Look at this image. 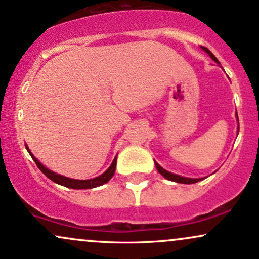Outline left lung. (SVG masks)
<instances>
[{"label":"left lung","instance_id":"obj_1","mask_svg":"<svg viewBox=\"0 0 259 259\" xmlns=\"http://www.w3.org/2000/svg\"><path fill=\"white\" fill-rule=\"evenodd\" d=\"M201 48H202V51H205L208 55H210L211 59H212L213 61H216L217 64L220 65V61L217 60V58L214 57L212 53L208 51L206 47H201ZM236 117H238V114H236ZM238 124H239V119H238ZM238 134H239V126H238ZM155 167H157V170L159 171L160 175H163L165 179L170 180V181H174V182H177V183H185V185H192V183H197V182H199V181L204 180V179H189V177H183V176L176 175V174L169 172V171H166L165 169H163V167H161L160 165L157 163V161H155Z\"/></svg>","mask_w":259,"mask_h":259}]
</instances>
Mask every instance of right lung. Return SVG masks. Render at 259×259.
<instances>
[{
    "label": "right lung",
    "mask_w": 259,
    "mask_h": 259,
    "mask_svg": "<svg viewBox=\"0 0 259 259\" xmlns=\"http://www.w3.org/2000/svg\"><path fill=\"white\" fill-rule=\"evenodd\" d=\"M26 149L27 152H29V154L31 155V158H32L33 161H35L37 166H38V169L42 171L45 175L48 177L49 180H52L53 182L58 183V185H61L64 187H67V188H72V189H90V188H95V187L98 186H102L105 185V183H107L108 181L112 179V176L114 175V171H116V165H117V157L114 158L113 161H112L111 166L108 167L107 170L105 171L104 174H101V175L95 177V179H92V180H74V179H70V177H65L62 175H59L57 172H53L52 170L47 169L45 165L40 164V161L37 159V158L31 153V151L29 149V147L26 146Z\"/></svg>",
    "instance_id": "1"
}]
</instances>
